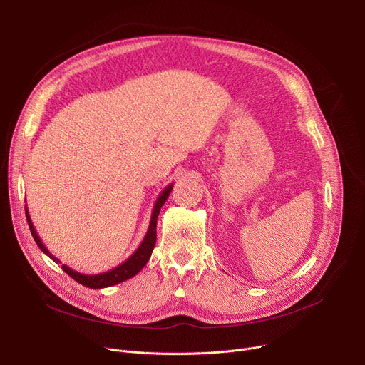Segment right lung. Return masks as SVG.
Listing matches in <instances>:
<instances>
[{
	"label": "right lung",
	"instance_id": "1",
	"mask_svg": "<svg viewBox=\"0 0 365 365\" xmlns=\"http://www.w3.org/2000/svg\"><path fill=\"white\" fill-rule=\"evenodd\" d=\"M173 189V183H170L164 190H161L160 197L157 198L155 204H154V208H153V214H151V222H150V226H148V230H147V235H145V237L142 239L140 245L138 247V250L121 264H118L117 267H114V269L108 270V272H104V273H98V274H83V273H79L76 270L70 269V267H67L66 264L61 265V269L71 277L75 279L78 283L86 286V287H91V289H103V287H108V286H114L117 283H121L125 282L130 277H133L135 274H138L145 264L148 262V259L151 258V254H153V250L155 247V240H157V218H158V214H160V210L161 207L164 205V202L167 201L170 192H172ZM24 211H26V218H28V225H29V229H31V233L36 242V245L41 248V251L43 254H46L48 257H50L53 261L56 262H60L58 258H56L50 251H48V248L42 244L41 237L38 236L36 230H35V226L32 223V218L29 215V211H28V207H24Z\"/></svg>",
	"mask_w": 365,
	"mask_h": 365
}]
</instances>
